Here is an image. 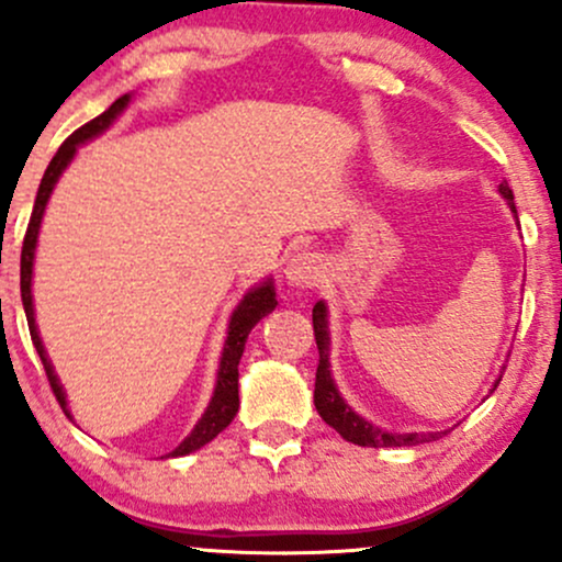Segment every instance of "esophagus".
I'll return each mask as SVG.
<instances>
[{
    "instance_id": "1",
    "label": "esophagus",
    "mask_w": 562,
    "mask_h": 562,
    "mask_svg": "<svg viewBox=\"0 0 562 562\" xmlns=\"http://www.w3.org/2000/svg\"><path fill=\"white\" fill-rule=\"evenodd\" d=\"M283 273H286L289 286L313 289L322 281V262H318V257L311 255V251H297V255L286 259Z\"/></svg>"
}]
</instances>
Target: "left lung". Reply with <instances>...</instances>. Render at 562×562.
I'll return each instance as SVG.
<instances>
[{
  "label": "left lung",
  "mask_w": 562,
  "mask_h": 562,
  "mask_svg": "<svg viewBox=\"0 0 562 562\" xmlns=\"http://www.w3.org/2000/svg\"><path fill=\"white\" fill-rule=\"evenodd\" d=\"M501 195L506 198L512 211L515 209V195H512L509 184L498 187ZM313 335H316L318 346V367H316V391H313V402H316L318 415H322L327 424L340 434L348 442L359 445V448H404V445H424L434 442V439L442 437V431L437 434H389L383 428L367 424L361 415H356L342 396L337 394L335 383L329 375V331H327V307L324 303L313 305Z\"/></svg>",
  "instance_id": "left-lung-1"
}]
</instances>
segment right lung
<instances>
[{"instance_id":"right-lung-1","label":"right lung","mask_w":562,"mask_h":562,"mask_svg":"<svg viewBox=\"0 0 562 562\" xmlns=\"http://www.w3.org/2000/svg\"><path fill=\"white\" fill-rule=\"evenodd\" d=\"M128 99H131V95H120V99L114 101L110 110H106L104 114H99V117L90 120V123L82 125V128H77L75 134H71L61 144V147H58V153L53 155L50 166H47L45 177H42L40 190H37V201H34L32 220H29L26 235H23V249H21V297H23V311H26L29 331H32V342H34V348H37V353H40V359H42V367H45V375H47V380H50L53 394H56V400H58V404H61V409H64L66 415H69V409H66V394H64L61 383H58L56 372H53L50 361H47V353H45V348H42V340H40V335H37V324H34V305H32L34 246H37L40 222H42V214H45L47 198H50L53 187H56L58 177H61L64 168L69 166L71 158H75L77 147H80L82 142H88V138L99 136L101 131L110 128L112 120L125 110ZM273 307H276V292H273V283H270V281H265L262 286L251 289V292L246 294L244 300H240V305L235 307V313H233V318H231V329H227L225 351H222L220 375H216V389H214V396H211V404H209L206 415H203V418L198 420V426L192 428L190 437H187L177 450L168 452V456H171V458L173 456H187V452L203 448V445H209L211 439L216 437V434L225 431V428L231 426V420L235 418V413H238V361H240V356H244L246 337H249L251 327H255L259 318L268 316V313L273 311Z\"/></svg>"}]
</instances>
